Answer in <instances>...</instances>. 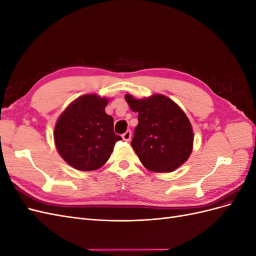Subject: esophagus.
<instances>
[{
  "label": "esophagus",
  "instance_id": "1",
  "mask_svg": "<svg viewBox=\"0 0 256 256\" xmlns=\"http://www.w3.org/2000/svg\"><path fill=\"white\" fill-rule=\"evenodd\" d=\"M122 138L124 141L129 142V141L131 140V131H130V130H127L126 132L122 136Z\"/></svg>",
  "mask_w": 256,
  "mask_h": 256
}]
</instances>
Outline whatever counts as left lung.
<instances>
[{"label": "left lung", "mask_w": 256, "mask_h": 256, "mask_svg": "<svg viewBox=\"0 0 256 256\" xmlns=\"http://www.w3.org/2000/svg\"><path fill=\"white\" fill-rule=\"evenodd\" d=\"M125 99L138 124L131 146L141 164L152 172L170 173L188 160L193 150L192 125L182 108L168 97L154 94Z\"/></svg>", "instance_id": "1"}]
</instances>
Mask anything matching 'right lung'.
<instances>
[{
    "label": "right lung",
    "instance_id": "right-lung-1",
    "mask_svg": "<svg viewBox=\"0 0 256 256\" xmlns=\"http://www.w3.org/2000/svg\"><path fill=\"white\" fill-rule=\"evenodd\" d=\"M110 99L97 94L76 98L60 115L54 143L67 164L79 171H95L109 160L122 138L114 134L113 118L106 113Z\"/></svg>",
    "mask_w": 256,
    "mask_h": 256
}]
</instances>
